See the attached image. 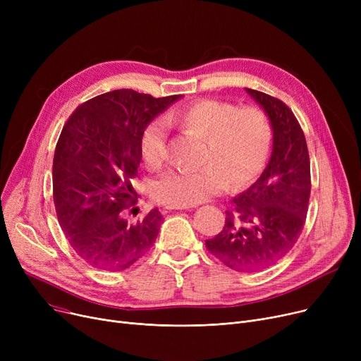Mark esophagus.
Segmentation results:
<instances>
[{
	"label": "esophagus",
	"mask_w": 361,
	"mask_h": 361,
	"mask_svg": "<svg viewBox=\"0 0 361 361\" xmlns=\"http://www.w3.org/2000/svg\"><path fill=\"white\" fill-rule=\"evenodd\" d=\"M193 206H166L165 209L166 211H188V209H192Z\"/></svg>",
	"instance_id": "esophagus-1"
}]
</instances>
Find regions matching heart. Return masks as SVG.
Returning a JSON list of instances; mask_svg holds the SVG:
<instances>
[{"mask_svg": "<svg viewBox=\"0 0 361 361\" xmlns=\"http://www.w3.org/2000/svg\"><path fill=\"white\" fill-rule=\"evenodd\" d=\"M203 139L200 164L196 169H176L154 185V196L166 206H195L226 187L241 188L259 177L267 165L272 127L260 108L219 101L199 99L166 116ZM139 152L149 169H158L166 158V124L150 121L142 131Z\"/></svg>", "mask_w": 361, "mask_h": 361, "instance_id": "b5f03b06", "label": "heart"}]
</instances>
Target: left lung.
<instances>
[{
	"label": "left lung",
	"mask_w": 361,
	"mask_h": 361,
	"mask_svg": "<svg viewBox=\"0 0 361 361\" xmlns=\"http://www.w3.org/2000/svg\"><path fill=\"white\" fill-rule=\"evenodd\" d=\"M272 127V154L262 176L237 195L222 231L206 249L238 272L268 268L286 256L305 225L310 197V159L305 133L293 111L269 94L245 89Z\"/></svg>",
	"instance_id": "obj_1"
}]
</instances>
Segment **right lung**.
I'll return each mask as SVG.
<instances>
[{"instance_id":"1","label":"right lung","mask_w":361,"mask_h":361,"mask_svg":"<svg viewBox=\"0 0 361 361\" xmlns=\"http://www.w3.org/2000/svg\"><path fill=\"white\" fill-rule=\"evenodd\" d=\"M180 98L112 90L80 105L66 123L54 155V204L70 245L92 267L124 271L154 245L162 221L157 207L135 225L123 211L136 202L131 180L143 128Z\"/></svg>"}]
</instances>
